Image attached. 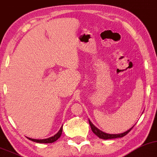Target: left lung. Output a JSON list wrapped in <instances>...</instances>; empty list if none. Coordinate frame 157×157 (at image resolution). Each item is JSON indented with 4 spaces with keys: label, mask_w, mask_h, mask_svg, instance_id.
Returning a JSON list of instances; mask_svg holds the SVG:
<instances>
[{
    "label": "left lung",
    "mask_w": 157,
    "mask_h": 157,
    "mask_svg": "<svg viewBox=\"0 0 157 157\" xmlns=\"http://www.w3.org/2000/svg\"><path fill=\"white\" fill-rule=\"evenodd\" d=\"M89 121V124H90V128H91V130H92V131L93 133L95 135H96L97 136L99 137L100 138H101V139H112V138H122V137H124V136H126L127 134L130 131V130H132V128H131L130 129H129L128 131L123 132V133H120V134H108V133H105V132H102L101 130H100L99 129H98L97 128H96L93 124H92V122H90V120H88Z\"/></svg>",
    "instance_id": "obj_1"
}]
</instances>
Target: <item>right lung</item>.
Wrapping results in <instances>:
<instances>
[{
	"label": "right lung",
	"instance_id": "add662e5",
	"mask_svg": "<svg viewBox=\"0 0 157 157\" xmlns=\"http://www.w3.org/2000/svg\"><path fill=\"white\" fill-rule=\"evenodd\" d=\"M61 132H62V127H61V128H60L59 131L57 132L56 134L54 135V136H52V137H51V138H46V139H40V140L33 139V138H28V139L32 140V141L37 142V143H40V144H51V143L55 142L56 140H58L59 138H60V136H61Z\"/></svg>",
	"mask_w": 157,
	"mask_h": 157
}]
</instances>
